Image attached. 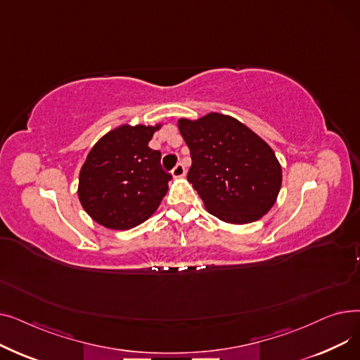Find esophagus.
Segmentation results:
<instances>
[{"label": "esophagus", "instance_id": "34e87169", "mask_svg": "<svg viewBox=\"0 0 360 360\" xmlns=\"http://www.w3.org/2000/svg\"><path fill=\"white\" fill-rule=\"evenodd\" d=\"M184 175H185V166L182 163H178L172 170V176L174 178H182Z\"/></svg>", "mask_w": 360, "mask_h": 360}]
</instances>
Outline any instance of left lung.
<instances>
[{
  "label": "left lung",
  "mask_w": 360,
  "mask_h": 360,
  "mask_svg": "<svg viewBox=\"0 0 360 360\" xmlns=\"http://www.w3.org/2000/svg\"><path fill=\"white\" fill-rule=\"evenodd\" d=\"M191 150L188 181L205 210L229 224L266 216L281 188V165L273 148L236 118L210 112L198 120H178Z\"/></svg>",
  "instance_id": "1"
}]
</instances>
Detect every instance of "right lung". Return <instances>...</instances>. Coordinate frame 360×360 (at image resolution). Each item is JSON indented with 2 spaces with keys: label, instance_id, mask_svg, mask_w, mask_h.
Instances as JSON below:
<instances>
[{
  "label": "right lung",
  "instance_id": "add662e5",
  "mask_svg": "<svg viewBox=\"0 0 360 360\" xmlns=\"http://www.w3.org/2000/svg\"><path fill=\"white\" fill-rule=\"evenodd\" d=\"M163 127L122 124L91 147L80 169L77 194L101 226L128 231L155 214L172 179L160 166V151L148 141Z\"/></svg>",
  "mask_w": 360,
  "mask_h": 360
}]
</instances>
